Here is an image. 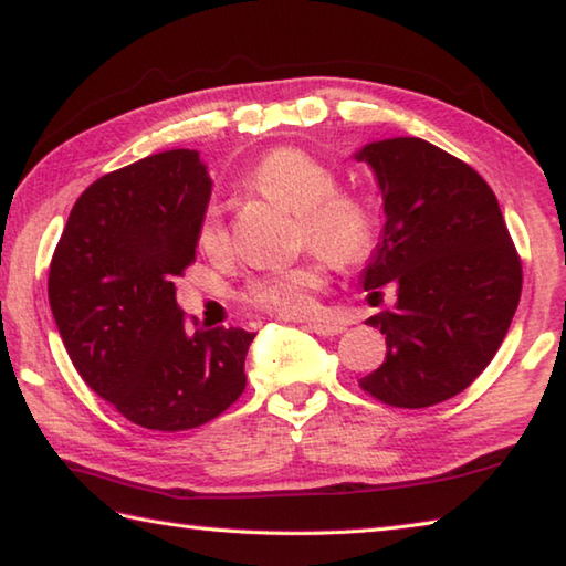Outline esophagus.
<instances>
[{"instance_id": "1", "label": "esophagus", "mask_w": 566, "mask_h": 566, "mask_svg": "<svg viewBox=\"0 0 566 566\" xmlns=\"http://www.w3.org/2000/svg\"><path fill=\"white\" fill-rule=\"evenodd\" d=\"M308 331H313L315 335H340L345 328L335 321H311Z\"/></svg>"}]
</instances>
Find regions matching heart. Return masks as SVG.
<instances>
[{
  "instance_id": "1",
  "label": "heart",
  "mask_w": 566,
  "mask_h": 566,
  "mask_svg": "<svg viewBox=\"0 0 566 566\" xmlns=\"http://www.w3.org/2000/svg\"><path fill=\"white\" fill-rule=\"evenodd\" d=\"M243 186L301 213L303 238L315 251L311 258L277 273L253 277L245 301L255 308L298 318L315 308L313 293L328 281V258L338 265L363 263L375 243V218L358 196L335 193V174L301 148H275L243 176ZM198 248L221 255L228 233L221 208L208 206L198 223Z\"/></svg>"
}]
</instances>
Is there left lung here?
I'll return each mask as SVG.
<instances>
[{"label":"left lung","mask_w":566,"mask_h":566,"mask_svg":"<svg viewBox=\"0 0 566 566\" xmlns=\"http://www.w3.org/2000/svg\"><path fill=\"white\" fill-rule=\"evenodd\" d=\"M382 198V231L360 273L388 355L360 388L395 408H430L462 392L500 350L517 311L522 265L484 178L415 136L365 144ZM378 305V303H375Z\"/></svg>","instance_id":"8db88e82"}]
</instances>
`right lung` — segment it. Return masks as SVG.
Listing matches in <instances>:
<instances>
[{"label": "right lung", "mask_w": 566, "mask_h": 566, "mask_svg": "<svg viewBox=\"0 0 566 566\" xmlns=\"http://www.w3.org/2000/svg\"><path fill=\"white\" fill-rule=\"evenodd\" d=\"M211 188L193 148L106 174L78 196L49 265V305L74 368L146 430L198 428L245 388L255 333H191L176 303Z\"/></svg>", "instance_id": "obj_1"}]
</instances>
